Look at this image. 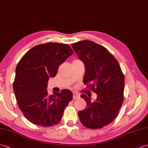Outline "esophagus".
Returning a JSON list of instances; mask_svg holds the SVG:
<instances>
[{"instance_id": "obj_1", "label": "esophagus", "mask_w": 148, "mask_h": 148, "mask_svg": "<svg viewBox=\"0 0 148 148\" xmlns=\"http://www.w3.org/2000/svg\"><path fill=\"white\" fill-rule=\"evenodd\" d=\"M79 98V95L76 92H73V99L76 100Z\"/></svg>"}]
</instances>
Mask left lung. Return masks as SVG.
<instances>
[{"mask_svg":"<svg viewBox=\"0 0 148 148\" xmlns=\"http://www.w3.org/2000/svg\"><path fill=\"white\" fill-rule=\"evenodd\" d=\"M85 67L83 83L97 94L95 101L82 94L86 108L78 112L84 127L102 128L117 117L123 102L124 75L118 62L104 47L91 40L71 45Z\"/></svg>","mask_w":148,"mask_h":148,"instance_id":"8db88e82","label":"left lung"}]
</instances>
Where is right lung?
Wrapping results in <instances>:
<instances>
[{
  "mask_svg": "<svg viewBox=\"0 0 148 148\" xmlns=\"http://www.w3.org/2000/svg\"><path fill=\"white\" fill-rule=\"evenodd\" d=\"M72 53L68 45L48 42L33 47L18 62L13 90L19 108L32 123L51 127L61 121L72 93L65 89L49 95L47 86L49 77L56 76L60 65Z\"/></svg>",
  "mask_w": 148,
  "mask_h": 148,
  "instance_id": "right-lung-1",
  "label": "right lung"
}]
</instances>
